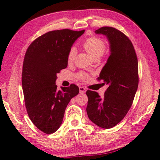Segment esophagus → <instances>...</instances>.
<instances>
[{
    "mask_svg": "<svg viewBox=\"0 0 160 160\" xmlns=\"http://www.w3.org/2000/svg\"><path fill=\"white\" fill-rule=\"evenodd\" d=\"M79 90H80V93H84L86 92L85 88L83 87H80L79 88Z\"/></svg>",
    "mask_w": 160,
    "mask_h": 160,
    "instance_id": "1",
    "label": "esophagus"
}]
</instances>
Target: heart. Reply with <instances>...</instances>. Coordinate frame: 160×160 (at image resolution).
Wrapping results in <instances>:
<instances>
[{"instance_id": "b5f03b06", "label": "heart", "mask_w": 160, "mask_h": 160, "mask_svg": "<svg viewBox=\"0 0 160 160\" xmlns=\"http://www.w3.org/2000/svg\"><path fill=\"white\" fill-rule=\"evenodd\" d=\"M83 48L86 52L93 58V59L99 58L103 55L106 50V43L103 40L96 36L88 38L82 44ZM76 56V49L71 47L67 55V62L72 63ZM77 77L81 80H86L89 78L88 74L84 72H80L77 74Z\"/></svg>"}]
</instances>
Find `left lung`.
<instances>
[{"label":"left lung","instance_id":"8db88e82","mask_svg":"<svg viewBox=\"0 0 160 160\" xmlns=\"http://www.w3.org/2000/svg\"><path fill=\"white\" fill-rule=\"evenodd\" d=\"M95 32L106 36L110 44V56L98 78L108 88L103 97L87 90V113L98 127L111 128L123 120L133 102L139 82L138 61L131 41L122 32L102 27Z\"/></svg>","mask_w":160,"mask_h":160}]
</instances>
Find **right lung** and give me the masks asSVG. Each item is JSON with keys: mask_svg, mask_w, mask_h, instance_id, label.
Wrapping results in <instances>:
<instances>
[{"mask_svg": "<svg viewBox=\"0 0 160 160\" xmlns=\"http://www.w3.org/2000/svg\"><path fill=\"white\" fill-rule=\"evenodd\" d=\"M84 30H54L30 44L24 58L22 87L27 112L36 127L46 134L56 132L63 120L66 107L79 88L56 85L57 74L67 67V55Z\"/></svg>", "mask_w": 160, "mask_h": 160, "instance_id": "obj_1", "label": "right lung"}]
</instances>
